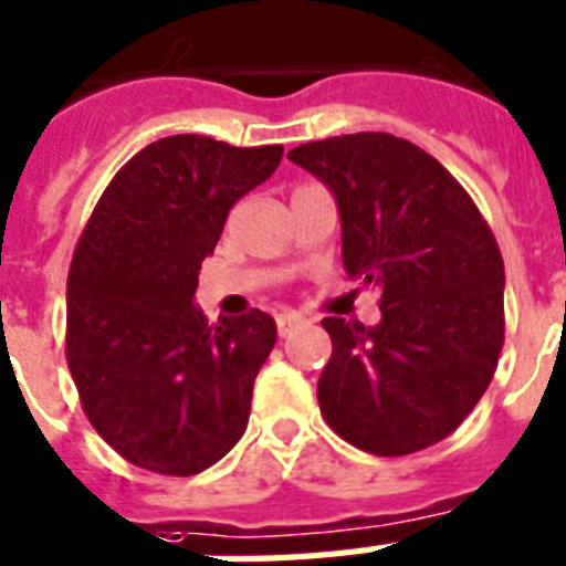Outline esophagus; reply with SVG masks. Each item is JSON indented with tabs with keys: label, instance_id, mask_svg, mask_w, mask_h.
<instances>
[{
	"label": "esophagus",
	"instance_id": "1",
	"mask_svg": "<svg viewBox=\"0 0 566 566\" xmlns=\"http://www.w3.org/2000/svg\"><path fill=\"white\" fill-rule=\"evenodd\" d=\"M303 324H306V321H303L297 312H280V315H277V333L280 335H292L294 329H297V326H303Z\"/></svg>",
	"mask_w": 566,
	"mask_h": 566
}]
</instances>
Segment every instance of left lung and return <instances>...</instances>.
Here are the masks:
<instances>
[{
    "mask_svg": "<svg viewBox=\"0 0 566 566\" xmlns=\"http://www.w3.org/2000/svg\"><path fill=\"white\" fill-rule=\"evenodd\" d=\"M289 158L333 190L344 269L381 306L376 326L324 317L321 413L378 457L446 440L503 349V256L478 205L437 158L387 133L301 144Z\"/></svg>",
    "mask_w": 566,
    "mask_h": 566,
    "instance_id": "1",
    "label": "left lung"
}]
</instances>
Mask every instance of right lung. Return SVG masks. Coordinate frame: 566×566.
Instances as JSON below:
<instances>
[{"instance_id":"obj_1","label":"right lung","mask_w":566,"mask_h":566,"mask_svg":"<svg viewBox=\"0 0 566 566\" xmlns=\"http://www.w3.org/2000/svg\"><path fill=\"white\" fill-rule=\"evenodd\" d=\"M283 147L170 135L115 172L74 251L65 358L95 431L138 469L190 478L245 433L277 340L272 315L196 306L231 205L277 170Z\"/></svg>"}]
</instances>
